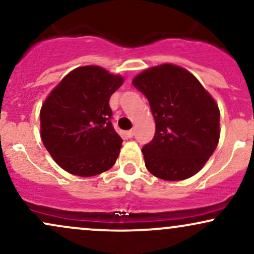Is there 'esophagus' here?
Returning <instances> with one entry per match:
<instances>
[{"instance_id":"1","label":"esophagus","mask_w":254,"mask_h":254,"mask_svg":"<svg viewBox=\"0 0 254 254\" xmlns=\"http://www.w3.org/2000/svg\"><path fill=\"white\" fill-rule=\"evenodd\" d=\"M127 136H129V137H132L133 135H135V130H133V129H131V130H129V131H127Z\"/></svg>"}]
</instances>
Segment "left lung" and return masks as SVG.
<instances>
[{"label":"left lung","instance_id":"obj_1","mask_svg":"<svg viewBox=\"0 0 254 254\" xmlns=\"http://www.w3.org/2000/svg\"><path fill=\"white\" fill-rule=\"evenodd\" d=\"M132 83L155 119L154 138L142 148L147 170L168 182L194 176L217 147V104L191 72L173 64L147 69Z\"/></svg>","mask_w":254,"mask_h":254}]
</instances>
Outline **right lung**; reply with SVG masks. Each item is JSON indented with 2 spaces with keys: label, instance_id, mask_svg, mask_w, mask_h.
<instances>
[{
  "label": "right lung",
  "instance_id": "1",
  "mask_svg": "<svg viewBox=\"0 0 254 254\" xmlns=\"http://www.w3.org/2000/svg\"><path fill=\"white\" fill-rule=\"evenodd\" d=\"M123 77L97 65L80 66L61 81L40 110V135L64 171L93 177L110 170L123 139L111 123L110 98Z\"/></svg>",
  "mask_w": 254,
  "mask_h": 254
}]
</instances>
